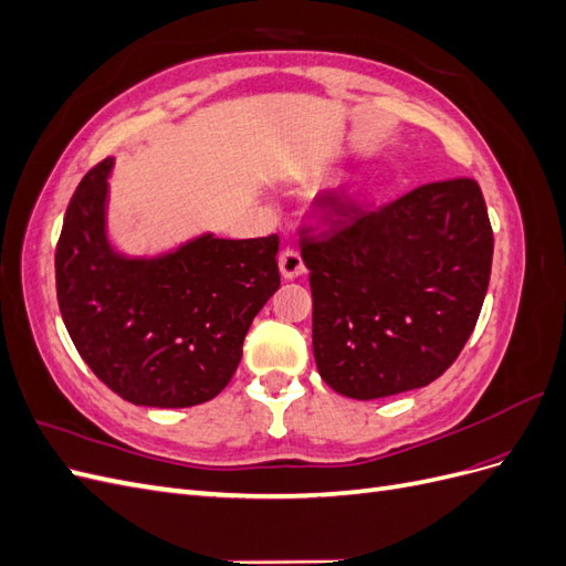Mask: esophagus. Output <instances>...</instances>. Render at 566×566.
<instances>
[{
	"mask_svg": "<svg viewBox=\"0 0 566 566\" xmlns=\"http://www.w3.org/2000/svg\"><path fill=\"white\" fill-rule=\"evenodd\" d=\"M279 266L285 279H297L300 273H304V260L297 248H285L279 256Z\"/></svg>",
	"mask_w": 566,
	"mask_h": 566,
	"instance_id": "obj_1",
	"label": "esophagus"
}]
</instances>
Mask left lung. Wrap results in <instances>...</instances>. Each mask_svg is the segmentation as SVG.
I'll use <instances>...</instances> for the list:
<instances>
[{
  "label": "left lung",
  "mask_w": 566,
  "mask_h": 566,
  "mask_svg": "<svg viewBox=\"0 0 566 566\" xmlns=\"http://www.w3.org/2000/svg\"><path fill=\"white\" fill-rule=\"evenodd\" d=\"M328 227H300L321 378L352 399L434 382L470 339L489 290L493 231L470 177L410 188L380 208L325 188Z\"/></svg>",
  "instance_id": "obj_1"
}]
</instances>
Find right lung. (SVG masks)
Instances as JSON below:
<instances>
[{"label": "right lung", "mask_w": 566, "mask_h": 566, "mask_svg": "<svg viewBox=\"0 0 566 566\" xmlns=\"http://www.w3.org/2000/svg\"><path fill=\"white\" fill-rule=\"evenodd\" d=\"M111 167L113 158L92 167L65 210L56 297L67 335L129 403L210 401L233 378L252 318L281 285L279 235H202L163 260H125L104 231Z\"/></svg>", "instance_id": "1"}]
</instances>
